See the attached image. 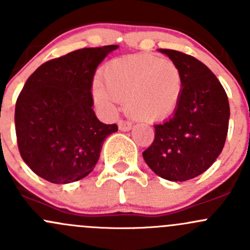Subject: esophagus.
<instances>
[{
  "instance_id": "1",
  "label": "esophagus",
  "mask_w": 250,
  "mask_h": 250,
  "mask_svg": "<svg viewBox=\"0 0 250 250\" xmlns=\"http://www.w3.org/2000/svg\"><path fill=\"white\" fill-rule=\"evenodd\" d=\"M133 125L130 122H127V121H120L118 122V129L121 132H128V130L132 129Z\"/></svg>"
}]
</instances>
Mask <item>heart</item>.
I'll list each match as a JSON object with an SVG mask.
<instances>
[{"instance_id":"1","label":"heart","mask_w":250,"mask_h":250,"mask_svg":"<svg viewBox=\"0 0 250 250\" xmlns=\"http://www.w3.org/2000/svg\"><path fill=\"white\" fill-rule=\"evenodd\" d=\"M103 82L93 87L95 105L113 116L117 102H125V112L143 122H160L172 117L180 105L184 78L172 60L151 54L132 55L107 62Z\"/></svg>"}]
</instances>
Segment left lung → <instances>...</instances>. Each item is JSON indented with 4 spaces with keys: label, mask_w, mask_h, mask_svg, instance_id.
<instances>
[{
    "label": "left lung",
    "mask_w": 250,
    "mask_h": 250,
    "mask_svg": "<svg viewBox=\"0 0 250 250\" xmlns=\"http://www.w3.org/2000/svg\"><path fill=\"white\" fill-rule=\"evenodd\" d=\"M158 52L179 66L184 90L176 112L155 125V140L143 157L166 180H190L206 172L223 151L230 105L221 83L202 62L178 50Z\"/></svg>",
    "instance_id": "left-lung-1"
}]
</instances>
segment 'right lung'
<instances>
[{
	"label": "right lung",
	"mask_w": 250,
	"mask_h": 250,
	"mask_svg": "<svg viewBox=\"0 0 250 250\" xmlns=\"http://www.w3.org/2000/svg\"><path fill=\"white\" fill-rule=\"evenodd\" d=\"M117 44L83 48L42 64L27 78L16 104L20 155L53 184L81 180L94 169L116 125L95 116L92 83L98 65Z\"/></svg>",
	"instance_id": "right-lung-1"
}]
</instances>
